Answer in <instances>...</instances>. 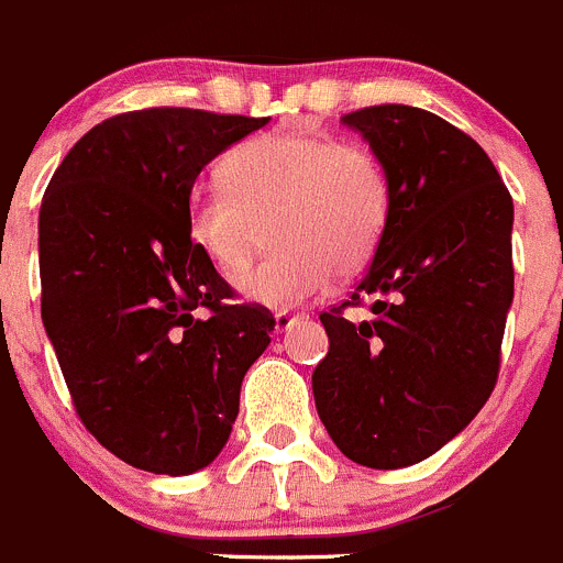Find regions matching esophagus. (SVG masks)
Returning a JSON list of instances; mask_svg holds the SVG:
<instances>
[{"label":"esophagus","instance_id":"obj_1","mask_svg":"<svg viewBox=\"0 0 563 563\" xmlns=\"http://www.w3.org/2000/svg\"><path fill=\"white\" fill-rule=\"evenodd\" d=\"M299 313L297 317H291V313H286V311H280V313H275V328H277V333H286V330H291L294 328V322H299Z\"/></svg>","mask_w":563,"mask_h":563}]
</instances>
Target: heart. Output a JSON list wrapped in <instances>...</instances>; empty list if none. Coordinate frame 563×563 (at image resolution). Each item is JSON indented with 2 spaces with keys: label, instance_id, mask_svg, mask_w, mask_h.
Masks as SVG:
<instances>
[{
  "label": "heart",
  "instance_id": "heart-1",
  "mask_svg": "<svg viewBox=\"0 0 563 563\" xmlns=\"http://www.w3.org/2000/svg\"><path fill=\"white\" fill-rule=\"evenodd\" d=\"M222 188L186 199V239L222 275L250 261L257 224L275 255L235 277L250 302L294 308L328 291L335 272L364 269L391 213V186L375 152L299 130L252 135L224 155Z\"/></svg>",
  "mask_w": 563,
  "mask_h": 563
}]
</instances>
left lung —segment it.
Wrapping results in <instances>:
<instances>
[{
	"mask_svg": "<svg viewBox=\"0 0 563 563\" xmlns=\"http://www.w3.org/2000/svg\"><path fill=\"white\" fill-rule=\"evenodd\" d=\"M388 175L391 213L353 297L319 313L330 350L313 400L335 448L372 470L424 461L486 406L514 299V202L477 141L441 115H341ZM376 317L350 323L343 308Z\"/></svg>",
	"mask_w": 563,
	"mask_h": 563,
	"instance_id": "8db88e82",
	"label": "left lung"
}]
</instances>
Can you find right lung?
Returning <instances> with one entry per match:
<instances>
[{"instance_id":"add662e5","label":"right lung","mask_w":563,"mask_h":563,"mask_svg":"<svg viewBox=\"0 0 563 563\" xmlns=\"http://www.w3.org/2000/svg\"><path fill=\"white\" fill-rule=\"evenodd\" d=\"M269 119L119 113L77 141L38 217L41 319L88 433L135 470L191 475L222 453L275 317L186 239V199L219 152Z\"/></svg>"}]
</instances>
